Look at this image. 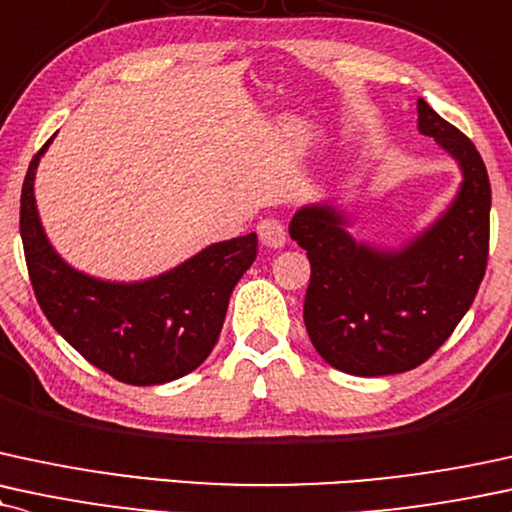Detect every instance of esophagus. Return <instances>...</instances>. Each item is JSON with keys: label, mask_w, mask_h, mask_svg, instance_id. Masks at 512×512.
<instances>
[{"label": "esophagus", "mask_w": 512, "mask_h": 512, "mask_svg": "<svg viewBox=\"0 0 512 512\" xmlns=\"http://www.w3.org/2000/svg\"><path fill=\"white\" fill-rule=\"evenodd\" d=\"M257 233H260V240L267 248H283L286 245V229H283L281 221L264 219L257 224Z\"/></svg>", "instance_id": "34e87169"}]
</instances>
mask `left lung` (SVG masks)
Listing matches in <instances>:
<instances>
[{"instance_id":"1","label":"left lung","mask_w":512,"mask_h":512,"mask_svg":"<svg viewBox=\"0 0 512 512\" xmlns=\"http://www.w3.org/2000/svg\"><path fill=\"white\" fill-rule=\"evenodd\" d=\"M417 128L458 159L463 183L453 205L400 250L357 243L329 205L293 214V240L312 276L303 319L312 346L355 377H386L429 360L470 310L489 260L491 186L467 135L417 100Z\"/></svg>"}]
</instances>
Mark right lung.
<instances>
[{"mask_svg":"<svg viewBox=\"0 0 512 512\" xmlns=\"http://www.w3.org/2000/svg\"><path fill=\"white\" fill-rule=\"evenodd\" d=\"M42 150L21 190V238L35 298L90 365L133 386H155L207 360L224 326L233 286L257 257V236L214 243L162 276L112 283L76 272L54 252L35 207L33 181Z\"/></svg>","mask_w":512,"mask_h":512,"instance_id":"1","label":"right lung"}]
</instances>
